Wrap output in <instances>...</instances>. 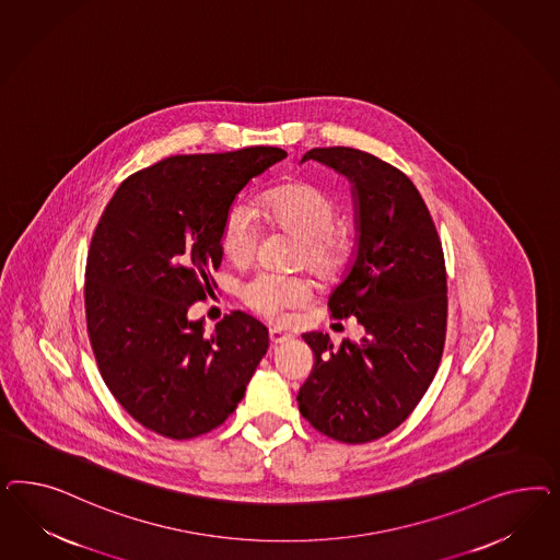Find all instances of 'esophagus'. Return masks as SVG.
Returning a JSON list of instances; mask_svg holds the SVG:
<instances>
[{
  "mask_svg": "<svg viewBox=\"0 0 560 560\" xmlns=\"http://www.w3.org/2000/svg\"><path fill=\"white\" fill-rule=\"evenodd\" d=\"M269 339H271L272 345L277 347V345H283V342L291 340V335L279 330V328H271V330H269Z\"/></svg>",
  "mask_w": 560,
  "mask_h": 560,
  "instance_id": "34e87169",
  "label": "esophagus"
}]
</instances>
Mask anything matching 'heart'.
<instances>
[{
    "label": "heart",
    "instance_id": "b5f03b06",
    "mask_svg": "<svg viewBox=\"0 0 560 560\" xmlns=\"http://www.w3.org/2000/svg\"><path fill=\"white\" fill-rule=\"evenodd\" d=\"M265 220L277 230L302 240L300 262L318 277H330L339 271L349 256V236L337 225V207L312 185L291 183L272 188L262 197ZM260 242V218L255 203L236 199L223 213L220 244L223 255L232 262L244 265L253 260ZM312 295L310 283L302 277L275 272H258L242 288V302L256 314L279 320L285 310L305 304Z\"/></svg>",
    "mask_w": 560,
    "mask_h": 560
}]
</instances>
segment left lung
Here are the masks:
<instances>
[{"instance_id": "1", "label": "left lung", "mask_w": 560, "mask_h": 560, "mask_svg": "<svg viewBox=\"0 0 560 560\" xmlns=\"http://www.w3.org/2000/svg\"><path fill=\"white\" fill-rule=\"evenodd\" d=\"M316 160L353 185L355 260L328 298L332 318L355 316L365 337L305 332L314 370L298 394L314 429L342 443L388 435L421 402L440 368L447 326L441 240L405 172L353 148H314Z\"/></svg>"}]
</instances>
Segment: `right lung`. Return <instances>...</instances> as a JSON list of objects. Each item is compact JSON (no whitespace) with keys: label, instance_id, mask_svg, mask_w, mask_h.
<instances>
[{"label":"right lung","instance_id":"1","mask_svg":"<svg viewBox=\"0 0 560 560\" xmlns=\"http://www.w3.org/2000/svg\"><path fill=\"white\" fill-rule=\"evenodd\" d=\"M279 148L172 155L120 183L85 262V323L102 380L137 423L168 440L220 427L244 398L269 330L232 312L188 320L221 265L223 213Z\"/></svg>","mask_w":560,"mask_h":560}]
</instances>
